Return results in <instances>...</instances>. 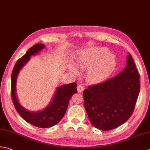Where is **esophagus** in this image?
<instances>
[{
  "label": "esophagus",
  "instance_id": "obj_1",
  "mask_svg": "<svg viewBox=\"0 0 150 150\" xmlns=\"http://www.w3.org/2000/svg\"><path fill=\"white\" fill-rule=\"evenodd\" d=\"M84 90V86L82 85H78L77 86V91L78 92H82Z\"/></svg>",
  "mask_w": 150,
  "mask_h": 150
}]
</instances>
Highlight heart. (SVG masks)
<instances>
[{"label":"heart","instance_id":"heart-1","mask_svg":"<svg viewBox=\"0 0 150 150\" xmlns=\"http://www.w3.org/2000/svg\"><path fill=\"white\" fill-rule=\"evenodd\" d=\"M76 66L80 69H87L86 75L93 83H101L112 75L117 66L116 58L113 54L104 47H92L79 52ZM70 71L79 74L78 69L70 66Z\"/></svg>","mask_w":150,"mask_h":150}]
</instances>
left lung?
Listing matches in <instances>:
<instances>
[{
    "label": "left lung",
    "mask_w": 150,
    "mask_h": 150,
    "mask_svg": "<svg viewBox=\"0 0 150 150\" xmlns=\"http://www.w3.org/2000/svg\"><path fill=\"white\" fill-rule=\"evenodd\" d=\"M122 71L83 92L84 107L95 127L108 131L119 127L133 113L140 92V75L129 52Z\"/></svg>",
    "instance_id": "left-lung-1"
}]
</instances>
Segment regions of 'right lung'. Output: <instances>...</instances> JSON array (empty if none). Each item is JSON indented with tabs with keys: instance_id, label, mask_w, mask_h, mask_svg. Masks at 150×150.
I'll return each mask as SVG.
<instances>
[{
	"instance_id": "1",
	"label": "right lung",
	"mask_w": 150,
	"mask_h": 150,
	"mask_svg": "<svg viewBox=\"0 0 150 150\" xmlns=\"http://www.w3.org/2000/svg\"><path fill=\"white\" fill-rule=\"evenodd\" d=\"M45 47L44 44L38 43L29 49L26 54L17 60L11 78V98L17 111L25 121L40 128L51 127L57 124L65 114L71 96L77 93V83H72L57 87L51 102L42 110H28L20 103L16 93L17 79L19 71L30 60L31 56L38 54Z\"/></svg>"
}]
</instances>
